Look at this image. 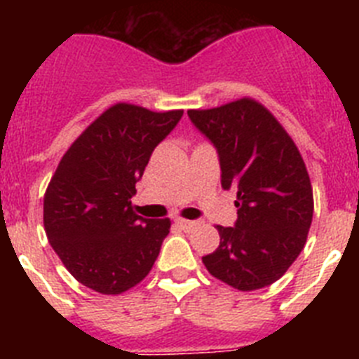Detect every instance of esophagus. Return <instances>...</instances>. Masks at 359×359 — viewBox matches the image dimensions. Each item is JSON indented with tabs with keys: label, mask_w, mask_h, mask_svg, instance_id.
<instances>
[{
	"label": "esophagus",
	"mask_w": 359,
	"mask_h": 359,
	"mask_svg": "<svg viewBox=\"0 0 359 359\" xmlns=\"http://www.w3.org/2000/svg\"><path fill=\"white\" fill-rule=\"evenodd\" d=\"M176 223H177V226L182 228V230L189 231V230H192L196 224H198V221H190V219H176Z\"/></svg>",
	"instance_id": "34e87169"
}]
</instances>
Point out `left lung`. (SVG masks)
Wrapping results in <instances>:
<instances>
[{
  "instance_id": "obj_1",
  "label": "left lung",
  "mask_w": 359,
  "mask_h": 359,
  "mask_svg": "<svg viewBox=\"0 0 359 359\" xmlns=\"http://www.w3.org/2000/svg\"><path fill=\"white\" fill-rule=\"evenodd\" d=\"M187 113L217 151L221 187L237 190L236 224L217 226L221 243L203 264L236 290L269 286L300 255L313 221L306 163L277 118L252 98Z\"/></svg>"
}]
</instances>
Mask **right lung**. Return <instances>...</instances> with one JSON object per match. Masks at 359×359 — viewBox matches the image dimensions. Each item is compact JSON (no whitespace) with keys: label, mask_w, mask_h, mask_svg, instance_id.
Wrapping results in <instances>:
<instances>
[{"label":"right lung","mask_w":359,"mask_h":359,"mask_svg":"<svg viewBox=\"0 0 359 359\" xmlns=\"http://www.w3.org/2000/svg\"><path fill=\"white\" fill-rule=\"evenodd\" d=\"M183 111L115 104L66 151L44 194V230L69 273L102 294L144 280L169 233V219L133 212L136 182Z\"/></svg>","instance_id":"add662e5"}]
</instances>
